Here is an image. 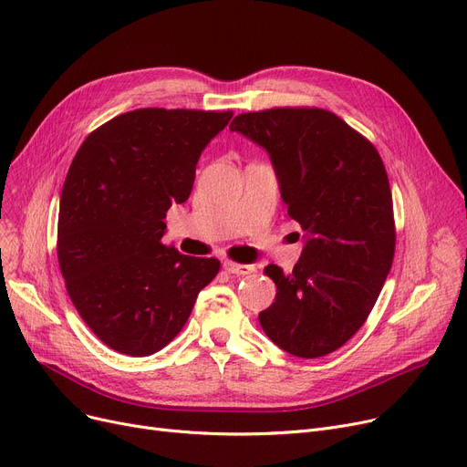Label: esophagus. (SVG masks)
Masks as SVG:
<instances>
[{
  "instance_id": "34e87169",
  "label": "esophagus",
  "mask_w": 467,
  "mask_h": 467,
  "mask_svg": "<svg viewBox=\"0 0 467 467\" xmlns=\"http://www.w3.org/2000/svg\"><path fill=\"white\" fill-rule=\"evenodd\" d=\"M223 268L229 275H236V276H248V275L255 273V265H240V263H233V261H225Z\"/></svg>"
}]
</instances>
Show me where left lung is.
<instances>
[{
	"instance_id": "left-lung-1",
	"label": "left lung",
	"mask_w": 467,
	"mask_h": 467,
	"mask_svg": "<svg viewBox=\"0 0 467 467\" xmlns=\"http://www.w3.org/2000/svg\"><path fill=\"white\" fill-rule=\"evenodd\" d=\"M229 129L266 150L287 213L305 231L289 275L265 266L276 297L259 324L291 356H327L363 326L394 261L384 162L369 140L317 108L242 113Z\"/></svg>"
}]
</instances>
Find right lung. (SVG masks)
<instances>
[{
    "label": "right lung",
    "instance_id": "1",
    "mask_svg": "<svg viewBox=\"0 0 467 467\" xmlns=\"http://www.w3.org/2000/svg\"><path fill=\"white\" fill-rule=\"evenodd\" d=\"M233 111L145 108L96 129L71 161L57 254L67 296L111 350L141 358L189 320L219 261L164 246L166 212L189 199L196 162Z\"/></svg>",
    "mask_w": 467,
    "mask_h": 467
}]
</instances>
